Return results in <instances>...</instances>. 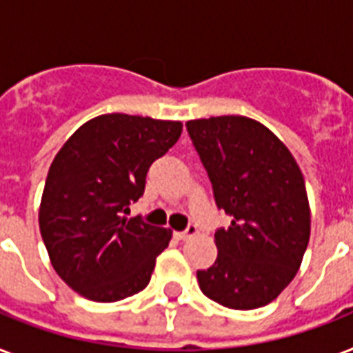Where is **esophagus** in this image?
<instances>
[{
  "instance_id": "esophagus-1",
  "label": "esophagus",
  "mask_w": 353,
  "mask_h": 353,
  "mask_svg": "<svg viewBox=\"0 0 353 353\" xmlns=\"http://www.w3.org/2000/svg\"><path fill=\"white\" fill-rule=\"evenodd\" d=\"M198 234V229H196V225H188L185 231L181 232H176V238L177 240H188V238H192V236Z\"/></svg>"
}]
</instances>
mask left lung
Segmentation results:
<instances>
[{
    "label": "left lung",
    "instance_id": "obj_1",
    "mask_svg": "<svg viewBox=\"0 0 353 353\" xmlns=\"http://www.w3.org/2000/svg\"><path fill=\"white\" fill-rule=\"evenodd\" d=\"M231 225L214 234L218 258L199 290L231 310L274 301L295 279L310 241V203L295 157L271 130L241 115L187 122Z\"/></svg>",
    "mask_w": 353,
    "mask_h": 353
}]
</instances>
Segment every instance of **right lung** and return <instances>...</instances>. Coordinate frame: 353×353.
I'll list each match as a JSON object with an SVG mask.
<instances>
[{
	"mask_svg": "<svg viewBox=\"0 0 353 353\" xmlns=\"http://www.w3.org/2000/svg\"><path fill=\"white\" fill-rule=\"evenodd\" d=\"M179 121L108 113L65 141L46 179L40 232L58 276L85 299L117 302L143 291L172 232L128 220L150 165L177 143Z\"/></svg>",
	"mask_w": 353,
	"mask_h": 353,
	"instance_id": "obj_1",
	"label": "right lung"
}]
</instances>
